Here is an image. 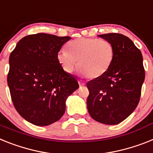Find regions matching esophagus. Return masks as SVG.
<instances>
[{
	"instance_id": "obj_1",
	"label": "esophagus",
	"mask_w": 153,
	"mask_h": 153,
	"mask_svg": "<svg viewBox=\"0 0 153 153\" xmlns=\"http://www.w3.org/2000/svg\"><path fill=\"white\" fill-rule=\"evenodd\" d=\"M79 85H80V86H83V85H85V83L82 80H79Z\"/></svg>"
}]
</instances>
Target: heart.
Wrapping results in <instances>:
<instances>
[{"label": "heart", "instance_id": "obj_1", "mask_svg": "<svg viewBox=\"0 0 153 153\" xmlns=\"http://www.w3.org/2000/svg\"><path fill=\"white\" fill-rule=\"evenodd\" d=\"M68 50H61L57 60L67 73H71L78 67L83 75L97 79L107 72L114 57L113 45L108 40L97 38H79L68 45Z\"/></svg>", "mask_w": 153, "mask_h": 153}]
</instances>
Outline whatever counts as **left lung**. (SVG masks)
<instances>
[{
	"label": "left lung",
	"instance_id": "obj_1",
	"mask_svg": "<svg viewBox=\"0 0 153 153\" xmlns=\"http://www.w3.org/2000/svg\"><path fill=\"white\" fill-rule=\"evenodd\" d=\"M99 36L113 45L114 61L106 74L87 82V108L95 120L112 125L135 110L146 74L142 53L128 37L119 33Z\"/></svg>",
	"mask_w": 153,
	"mask_h": 153
}]
</instances>
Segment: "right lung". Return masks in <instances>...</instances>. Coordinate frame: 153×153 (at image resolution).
I'll return each mask as SVG.
<instances>
[{"mask_svg": "<svg viewBox=\"0 0 153 153\" xmlns=\"http://www.w3.org/2000/svg\"><path fill=\"white\" fill-rule=\"evenodd\" d=\"M70 39L47 33L29 35L10 54L7 80L11 100L18 113L37 126L60 120L67 98L79 87L57 60L61 47Z\"/></svg>", "mask_w": 153, "mask_h": 153, "instance_id": "1", "label": "right lung"}]
</instances>
